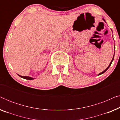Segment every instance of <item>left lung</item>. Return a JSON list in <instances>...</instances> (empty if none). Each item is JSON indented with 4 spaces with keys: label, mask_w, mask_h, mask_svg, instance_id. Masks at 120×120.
Returning <instances> with one entry per match:
<instances>
[{
    "label": "left lung",
    "mask_w": 120,
    "mask_h": 120,
    "mask_svg": "<svg viewBox=\"0 0 120 120\" xmlns=\"http://www.w3.org/2000/svg\"><path fill=\"white\" fill-rule=\"evenodd\" d=\"M103 20H104V21H105V19H103ZM114 56H113V58H112V60H111V62H110V64H109V66H108V67H107V68H106V69H105V70H104V71H102V72H101V73H100L99 74H98V75H100L102 74H103V73H105V71H106V70H107L108 69H109V67H110V65H111V63H112V61H113V60H114Z\"/></svg>",
    "instance_id": "left-lung-1"
}]
</instances>
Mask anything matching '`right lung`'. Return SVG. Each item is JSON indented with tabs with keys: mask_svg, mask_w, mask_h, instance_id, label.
<instances>
[{
	"mask_svg": "<svg viewBox=\"0 0 120 120\" xmlns=\"http://www.w3.org/2000/svg\"><path fill=\"white\" fill-rule=\"evenodd\" d=\"M19 75V76H20L21 78H22L23 79H26V80H33L35 78H32V77H29V76H21V75H19V74H17Z\"/></svg>",
	"mask_w": 120,
	"mask_h": 120,
	"instance_id": "add662e5",
	"label": "right lung"
}]
</instances>
